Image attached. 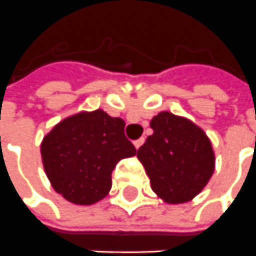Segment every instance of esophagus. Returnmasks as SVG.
<instances>
[{"label":"esophagus","instance_id":"34e87169","mask_svg":"<svg viewBox=\"0 0 256 256\" xmlns=\"http://www.w3.org/2000/svg\"><path fill=\"white\" fill-rule=\"evenodd\" d=\"M144 142H145V138H139V139H136L135 142H134V145H135V148H136V149H139L140 146L144 145Z\"/></svg>","mask_w":256,"mask_h":256}]
</instances>
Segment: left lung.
<instances>
[{
    "label": "left lung",
    "mask_w": 256,
    "mask_h": 256,
    "mask_svg": "<svg viewBox=\"0 0 256 256\" xmlns=\"http://www.w3.org/2000/svg\"><path fill=\"white\" fill-rule=\"evenodd\" d=\"M153 134L138 149L150 186L166 204L195 198L214 172V153L202 128L184 117L162 111L152 118Z\"/></svg>",
    "instance_id": "1"
}]
</instances>
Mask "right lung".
I'll list each match as a JSON object with an SVG mask.
<instances>
[{
	"label": "right lung",
	"mask_w": 256,
	"mask_h": 256,
	"mask_svg": "<svg viewBox=\"0 0 256 256\" xmlns=\"http://www.w3.org/2000/svg\"><path fill=\"white\" fill-rule=\"evenodd\" d=\"M124 120L106 111H82L58 122L40 152L52 188L75 205H93L111 190V172L136 149L124 134Z\"/></svg>",
	"instance_id": "add662e5"
}]
</instances>
